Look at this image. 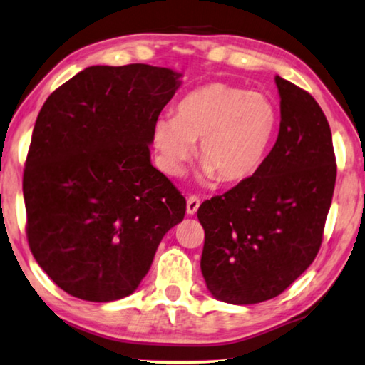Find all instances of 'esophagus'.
Segmentation results:
<instances>
[{
  "instance_id": "1",
  "label": "esophagus",
  "mask_w": 365,
  "mask_h": 365,
  "mask_svg": "<svg viewBox=\"0 0 365 365\" xmlns=\"http://www.w3.org/2000/svg\"><path fill=\"white\" fill-rule=\"evenodd\" d=\"M200 208V198L195 197V195H192V197L187 198V215H195Z\"/></svg>"
}]
</instances>
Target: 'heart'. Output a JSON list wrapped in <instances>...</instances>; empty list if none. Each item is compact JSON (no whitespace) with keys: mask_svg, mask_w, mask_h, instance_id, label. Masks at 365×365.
Segmentation results:
<instances>
[{"mask_svg":"<svg viewBox=\"0 0 365 365\" xmlns=\"http://www.w3.org/2000/svg\"><path fill=\"white\" fill-rule=\"evenodd\" d=\"M277 129L279 111L267 95L213 81L188 91L175 116L157 119L152 143L168 175H180L200 140L203 177L239 183L264 164Z\"/></svg>","mask_w":365,"mask_h":365,"instance_id":"heart-1","label":"heart"}]
</instances>
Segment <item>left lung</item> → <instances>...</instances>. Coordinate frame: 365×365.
Instances as JSON below:
<instances>
[{"label": "left lung", "instance_id": "8db88e82", "mask_svg": "<svg viewBox=\"0 0 365 365\" xmlns=\"http://www.w3.org/2000/svg\"><path fill=\"white\" fill-rule=\"evenodd\" d=\"M280 129L264 164L198 208L201 274L217 300H270L309 267L322 247L336 183L333 138L317 100L279 75Z\"/></svg>", "mask_w": 365, "mask_h": 365}]
</instances>
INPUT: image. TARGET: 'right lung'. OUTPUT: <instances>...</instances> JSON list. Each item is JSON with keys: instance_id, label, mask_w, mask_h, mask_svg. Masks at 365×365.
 Here are the masks:
<instances>
[{"instance_id": "right-lung-1", "label": "right lung", "mask_w": 365, "mask_h": 365, "mask_svg": "<svg viewBox=\"0 0 365 365\" xmlns=\"http://www.w3.org/2000/svg\"><path fill=\"white\" fill-rule=\"evenodd\" d=\"M170 68L95 65L43 103L23 177L31 252L86 302L133 293L187 201L150 164L152 129L180 86Z\"/></svg>"}]
</instances>
